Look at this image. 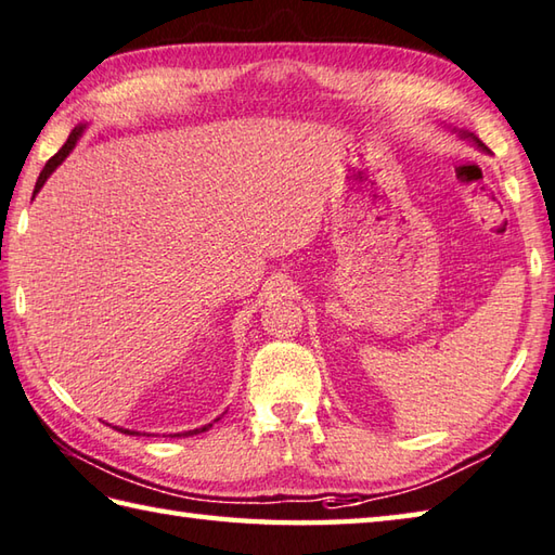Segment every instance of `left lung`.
Masks as SVG:
<instances>
[{"label": "left lung", "mask_w": 555, "mask_h": 555, "mask_svg": "<svg viewBox=\"0 0 555 555\" xmlns=\"http://www.w3.org/2000/svg\"><path fill=\"white\" fill-rule=\"evenodd\" d=\"M449 130H452V132H456V134H459V138H462V140H468V142H474V144H476V147H478L480 152H488V154H490V150L486 147V144H483V142H480V140L476 138V134H474V132H468V130H456V128H449Z\"/></svg>", "instance_id": "left-lung-1"}]
</instances>
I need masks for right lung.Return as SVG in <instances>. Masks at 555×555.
<instances>
[{
  "instance_id": "obj_1",
  "label": "right lung",
  "mask_w": 555,
  "mask_h": 555,
  "mask_svg": "<svg viewBox=\"0 0 555 555\" xmlns=\"http://www.w3.org/2000/svg\"><path fill=\"white\" fill-rule=\"evenodd\" d=\"M83 130H87V122H81V125H77V128L75 130H72L69 132V138H67V142L65 144H62V150L55 154V156H52V159H48V164L43 166V171H40V176H38V181H36V191H34V195L40 191V188H43L46 185V181L50 179V176H52V171H55L57 169V166L62 164V162H65L67 159V156H69V152L72 150H75V144L79 142V138H81V132ZM217 421H219V417H217ZM210 427H212V423L210 425H203V427H195V430H188V433H179V435H173V437H188V435H197V433H205V430H210ZM115 430H120V433H125V435H140V433H134V430H125V427H115Z\"/></svg>"
}]
</instances>
